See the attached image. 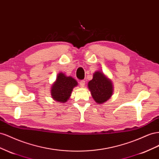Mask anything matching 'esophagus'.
Listing matches in <instances>:
<instances>
[{
    "instance_id": "obj_1",
    "label": "esophagus",
    "mask_w": 159,
    "mask_h": 159,
    "mask_svg": "<svg viewBox=\"0 0 159 159\" xmlns=\"http://www.w3.org/2000/svg\"><path fill=\"white\" fill-rule=\"evenodd\" d=\"M79 84H80V87H81V88H83V87H84V86H85V81H84V80H80V83H79Z\"/></svg>"
}]
</instances>
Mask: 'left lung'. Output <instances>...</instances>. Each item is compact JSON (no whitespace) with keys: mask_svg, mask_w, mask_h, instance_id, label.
Returning <instances> with one entry per match:
<instances>
[{"mask_svg":"<svg viewBox=\"0 0 159 159\" xmlns=\"http://www.w3.org/2000/svg\"><path fill=\"white\" fill-rule=\"evenodd\" d=\"M88 87L93 98L98 104L107 101L113 93L111 80L100 71L94 72L93 79L89 82Z\"/></svg>","mask_w":159,"mask_h":159,"instance_id":"8db88e82","label":"left lung"}]
</instances>
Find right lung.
Returning <instances> with one entry per match:
<instances>
[{
    "label": "right lung",
    "mask_w": 159,
    "mask_h": 159,
    "mask_svg": "<svg viewBox=\"0 0 159 159\" xmlns=\"http://www.w3.org/2000/svg\"><path fill=\"white\" fill-rule=\"evenodd\" d=\"M77 82L71 76H66L64 73L58 74L57 80L51 87V96L54 101L65 102L70 97L72 90L77 86Z\"/></svg>",
    "instance_id": "right-lung-1"
}]
</instances>
